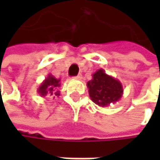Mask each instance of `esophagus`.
Masks as SVG:
<instances>
[{
  "label": "esophagus",
  "mask_w": 160,
  "mask_h": 160,
  "mask_svg": "<svg viewBox=\"0 0 160 160\" xmlns=\"http://www.w3.org/2000/svg\"><path fill=\"white\" fill-rule=\"evenodd\" d=\"M81 78H82V75H81V74H79V75L76 76L74 79H76V80H81Z\"/></svg>",
  "instance_id": "1"
}]
</instances>
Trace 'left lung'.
I'll return each instance as SVG.
<instances>
[{
    "label": "left lung",
    "mask_w": 160,
    "mask_h": 160,
    "mask_svg": "<svg viewBox=\"0 0 160 160\" xmlns=\"http://www.w3.org/2000/svg\"><path fill=\"white\" fill-rule=\"evenodd\" d=\"M89 95L93 103L105 108L115 104L123 94L121 82L110 75H108L103 68L92 74V79L87 82Z\"/></svg>",
    "instance_id": "obj_1"
}]
</instances>
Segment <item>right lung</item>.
<instances>
[{"mask_svg": "<svg viewBox=\"0 0 160 160\" xmlns=\"http://www.w3.org/2000/svg\"><path fill=\"white\" fill-rule=\"evenodd\" d=\"M60 79H56L52 74H49L47 78L41 83L37 92L42 97H44L47 94L59 96L60 91H58V87H60Z\"/></svg>", "mask_w": 160, "mask_h": 160, "instance_id": "1", "label": "right lung"}]
</instances>
